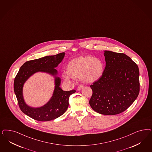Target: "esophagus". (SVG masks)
I'll return each instance as SVG.
<instances>
[{
  "mask_svg": "<svg viewBox=\"0 0 152 152\" xmlns=\"http://www.w3.org/2000/svg\"><path fill=\"white\" fill-rule=\"evenodd\" d=\"M84 88V86L83 85H79V86H77V90H80Z\"/></svg>",
  "mask_w": 152,
  "mask_h": 152,
  "instance_id": "34e87169",
  "label": "esophagus"
}]
</instances>
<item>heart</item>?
Returning a JSON list of instances; mask_svg holds the SVG:
<instances>
[{
  "instance_id": "obj_1",
  "label": "heart",
  "mask_w": 152,
  "mask_h": 152,
  "mask_svg": "<svg viewBox=\"0 0 152 152\" xmlns=\"http://www.w3.org/2000/svg\"><path fill=\"white\" fill-rule=\"evenodd\" d=\"M104 68V64L99 58L81 56L68 63L67 72H64L63 77L68 81L73 78L81 79L86 83H93L102 77Z\"/></svg>"
}]
</instances>
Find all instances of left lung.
<instances>
[{
	"label": "left lung",
	"instance_id": "1",
	"mask_svg": "<svg viewBox=\"0 0 152 152\" xmlns=\"http://www.w3.org/2000/svg\"><path fill=\"white\" fill-rule=\"evenodd\" d=\"M105 67L102 77L90 85L91 108L104 115H115L126 110L140 91L137 65L124 53L105 50Z\"/></svg>",
	"mask_w": 152,
	"mask_h": 152
}]
</instances>
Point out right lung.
Here are the masks:
<instances>
[{"mask_svg":"<svg viewBox=\"0 0 152 152\" xmlns=\"http://www.w3.org/2000/svg\"><path fill=\"white\" fill-rule=\"evenodd\" d=\"M65 53L55 56H49L27 61L17 74L14 81V91L21 111L34 120L39 121L53 120L62 115L68 108L69 96L76 92L75 90L63 91L60 88L61 79L56 76V69L64 57ZM37 72L49 73L55 77V88L51 99L47 104L38 108L27 106L23 99L22 90L24 83L33 74Z\"/></svg>","mask_w":152,"mask_h":152,"instance_id":"1","label":"right lung"}]
</instances>
